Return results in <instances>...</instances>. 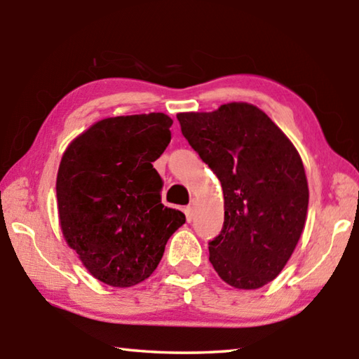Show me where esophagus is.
Returning <instances> with one entry per match:
<instances>
[{"mask_svg": "<svg viewBox=\"0 0 359 359\" xmlns=\"http://www.w3.org/2000/svg\"><path fill=\"white\" fill-rule=\"evenodd\" d=\"M193 215H194V201H191L190 204H188V208H187V217H188V220H191Z\"/></svg>", "mask_w": 359, "mask_h": 359, "instance_id": "obj_1", "label": "esophagus"}]
</instances>
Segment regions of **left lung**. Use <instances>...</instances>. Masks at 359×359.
<instances>
[{
  "mask_svg": "<svg viewBox=\"0 0 359 359\" xmlns=\"http://www.w3.org/2000/svg\"><path fill=\"white\" fill-rule=\"evenodd\" d=\"M177 118L223 188L224 223L209 242V261L231 287H264L288 263L306 226L309 185L299 151L248 102Z\"/></svg>",
  "mask_w": 359,
  "mask_h": 359,
  "instance_id": "obj_1",
  "label": "left lung"
}]
</instances>
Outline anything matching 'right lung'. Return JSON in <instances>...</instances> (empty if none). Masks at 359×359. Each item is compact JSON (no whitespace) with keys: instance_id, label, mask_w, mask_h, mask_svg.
<instances>
[{"instance_id":"obj_1","label":"right lung","mask_w":359,"mask_h":359,"mask_svg":"<svg viewBox=\"0 0 359 359\" xmlns=\"http://www.w3.org/2000/svg\"><path fill=\"white\" fill-rule=\"evenodd\" d=\"M163 112L96 121L66 147L57 174L63 238L90 274L115 288L144 282L156 269L168 239L185 223L161 204L154 168L171 141Z\"/></svg>"}]
</instances>
